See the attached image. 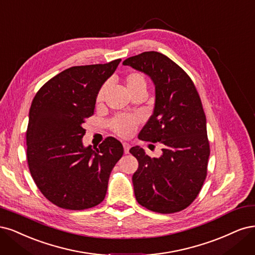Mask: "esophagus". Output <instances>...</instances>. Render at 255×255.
Returning a JSON list of instances; mask_svg holds the SVG:
<instances>
[{
	"mask_svg": "<svg viewBox=\"0 0 255 255\" xmlns=\"http://www.w3.org/2000/svg\"><path fill=\"white\" fill-rule=\"evenodd\" d=\"M123 147H124V152L128 153L129 149H130V144L128 143H123Z\"/></svg>",
	"mask_w": 255,
	"mask_h": 255,
	"instance_id": "34e87169",
	"label": "esophagus"
}]
</instances>
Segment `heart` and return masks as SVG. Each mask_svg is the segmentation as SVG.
Listing matches in <instances>:
<instances>
[{
	"label": "heart",
	"instance_id": "obj_1",
	"mask_svg": "<svg viewBox=\"0 0 255 255\" xmlns=\"http://www.w3.org/2000/svg\"><path fill=\"white\" fill-rule=\"evenodd\" d=\"M124 83H125L127 91L129 92L130 95L137 92L146 93L147 81L141 73L131 72L127 74L124 78ZM107 90H108V85L107 84L103 85L96 95L97 104H102L104 102ZM136 125H137V120L130 117H118L111 122V127L114 132L124 137L130 136L132 134L136 129Z\"/></svg>",
	"mask_w": 255,
	"mask_h": 255
}]
</instances>
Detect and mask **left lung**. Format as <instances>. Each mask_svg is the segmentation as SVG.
<instances>
[{
    "mask_svg": "<svg viewBox=\"0 0 255 255\" xmlns=\"http://www.w3.org/2000/svg\"><path fill=\"white\" fill-rule=\"evenodd\" d=\"M148 75L154 85L153 113L138 138L162 145L159 158L139 146L129 151L138 161L132 176L136 201L152 212L170 214L187 208L207 177L210 144L201 100L190 76L158 52L123 62Z\"/></svg>",
    "mask_w": 255,
    "mask_h": 255,
    "instance_id": "left-lung-1",
    "label": "left lung"
}]
</instances>
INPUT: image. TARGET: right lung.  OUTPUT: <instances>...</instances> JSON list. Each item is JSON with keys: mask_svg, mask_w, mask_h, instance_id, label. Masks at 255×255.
I'll return each mask as SVG.
<instances>
[{"mask_svg": "<svg viewBox=\"0 0 255 255\" xmlns=\"http://www.w3.org/2000/svg\"><path fill=\"white\" fill-rule=\"evenodd\" d=\"M121 59L72 67L45 83L32 100L26 131L27 163L40 192L57 207L86 210L100 204L123 145L109 136L85 147V120Z\"/></svg>", "mask_w": 255, "mask_h": 255, "instance_id": "right-lung-1", "label": "right lung"}]
</instances>
